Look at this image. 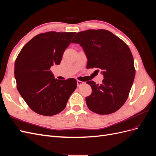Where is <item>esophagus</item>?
<instances>
[{
    "label": "esophagus",
    "instance_id": "obj_1",
    "mask_svg": "<svg viewBox=\"0 0 156 156\" xmlns=\"http://www.w3.org/2000/svg\"><path fill=\"white\" fill-rule=\"evenodd\" d=\"M84 84V82H83L81 81H79V80H77V84L78 87L81 86L82 84Z\"/></svg>",
    "mask_w": 156,
    "mask_h": 156
}]
</instances>
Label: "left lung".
<instances>
[{"mask_svg": "<svg viewBox=\"0 0 156 156\" xmlns=\"http://www.w3.org/2000/svg\"><path fill=\"white\" fill-rule=\"evenodd\" d=\"M72 43L83 48L88 59L87 68L101 70L104 77L101 84L93 81L87 82L92 90L85 99L89 109L99 115L119 110L128 98L135 75L129 47L112 32L103 29L78 32Z\"/></svg>", "mask_w": 156, "mask_h": 156, "instance_id": "8db88e82", "label": "left lung"}]
</instances>
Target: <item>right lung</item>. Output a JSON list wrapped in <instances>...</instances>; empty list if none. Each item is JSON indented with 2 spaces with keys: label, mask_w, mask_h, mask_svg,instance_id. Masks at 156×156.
<instances>
[{
  "label": "right lung",
  "mask_w": 156,
  "mask_h": 156,
  "mask_svg": "<svg viewBox=\"0 0 156 156\" xmlns=\"http://www.w3.org/2000/svg\"><path fill=\"white\" fill-rule=\"evenodd\" d=\"M75 32L51 31L37 34L23 47L15 62L17 88L31 109L44 116L62 111L77 88L73 78L55 79L50 68L60 64Z\"/></svg>",
  "instance_id": "obj_1"
}]
</instances>
